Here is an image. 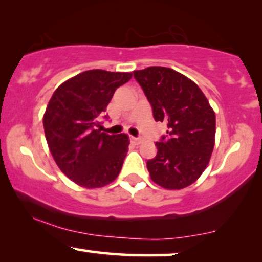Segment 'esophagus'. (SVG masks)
<instances>
[{
    "label": "esophagus",
    "instance_id": "esophagus-1",
    "mask_svg": "<svg viewBox=\"0 0 262 262\" xmlns=\"http://www.w3.org/2000/svg\"><path fill=\"white\" fill-rule=\"evenodd\" d=\"M130 140L134 142V144H140L141 142V138H137V137H130Z\"/></svg>",
    "mask_w": 262,
    "mask_h": 262
}]
</instances>
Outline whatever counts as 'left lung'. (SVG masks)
Returning a JSON list of instances; mask_svg holds the SVG:
<instances>
[{"mask_svg": "<svg viewBox=\"0 0 262 262\" xmlns=\"http://www.w3.org/2000/svg\"><path fill=\"white\" fill-rule=\"evenodd\" d=\"M134 78L166 135L156 142L157 155L147 160L153 182L166 189L194 183L210 162L214 147L215 115L196 83L166 67L135 71Z\"/></svg>", "mask_w": 262, "mask_h": 262, "instance_id": "8db88e82", "label": "left lung"}]
</instances>
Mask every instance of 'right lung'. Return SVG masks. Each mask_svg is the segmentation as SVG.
I'll use <instances>...</instances> for the list:
<instances>
[{
    "instance_id": "right-lung-1",
    "label": "right lung",
    "mask_w": 262,
    "mask_h": 262,
    "mask_svg": "<svg viewBox=\"0 0 262 262\" xmlns=\"http://www.w3.org/2000/svg\"><path fill=\"white\" fill-rule=\"evenodd\" d=\"M130 79L132 73L86 71L58 86L48 104L43 118L48 146L61 171L79 186H106L121 171L128 137L97 127L115 91Z\"/></svg>"
}]
</instances>
